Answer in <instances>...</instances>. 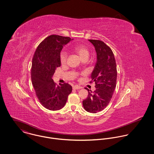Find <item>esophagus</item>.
<instances>
[{"label":"esophagus","mask_w":154,"mask_h":154,"mask_svg":"<svg viewBox=\"0 0 154 154\" xmlns=\"http://www.w3.org/2000/svg\"><path fill=\"white\" fill-rule=\"evenodd\" d=\"M81 88H82V87H81L80 86H78V85H75L73 87V89H79Z\"/></svg>","instance_id":"34e87169"}]
</instances>
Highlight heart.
Listing matches in <instances>:
<instances>
[{
    "label": "heart",
    "mask_w": 154,
    "mask_h": 154,
    "mask_svg": "<svg viewBox=\"0 0 154 154\" xmlns=\"http://www.w3.org/2000/svg\"><path fill=\"white\" fill-rule=\"evenodd\" d=\"M72 49L76 53L79 57L83 59L84 58L89 57V51L88 48L82 44H76L72 47ZM67 57V54L65 51H62L60 54V60L62 64L66 63Z\"/></svg>",
    "instance_id": "b5f03b06"
}]
</instances>
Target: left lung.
Returning a JSON list of instances; mask_svg holds the SVG:
<instances>
[{"label": "left lung", "instance_id": "1", "mask_svg": "<svg viewBox=\"0 0 154 154\" xmlns=\"http://www.w3.org/2000/svg\"><path fill=\"white\" fill-rule=\"evenodd\" d=\"M95 47L97 62L91 77L95 83L94 92L88 91V97L82 102L84 109L96 113L104 109L109 104L116 87L117 67L114 54L103 42L88 40Z\"/></svg>", "mask_w": 154, "mask_h": 154}]
</instances>
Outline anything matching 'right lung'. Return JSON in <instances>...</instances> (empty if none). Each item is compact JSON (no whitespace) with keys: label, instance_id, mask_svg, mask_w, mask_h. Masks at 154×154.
<instances>
[{"label":"right lung","instance_id":"1","mask_svg":"<svg viewBox=\"0 0 154 154\" xmlns=\"http://www.w3.org/2000/svg\"><path fill=\"white\" fill-rule=\"evenodd\" d=\"M70 40L68 37L51 35L38 45L32 59V84L39 101L48 110L62 109L72 92L69 84L56 85L52 79L56 68L61 66V50Z\"/></svg>","mask_w":154,"mask_h":154}]
</instances>
